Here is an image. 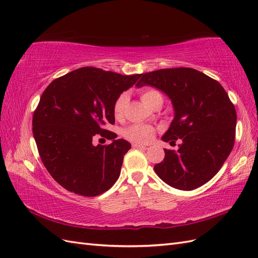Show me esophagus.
<instances>
[{"instance_id": "1", "label": "esophagus", "mask_w": 258, "mask_h": 258, "mask_svg": "<svg viewBox=\"0 0 258 258\" xmlns=\"http://www.w3.org/2000/svg\"><path fill=\"white\" fill-rule=\"evenodd\" d=\"M132 147L134 148H138V150H147V147L142 145V144H138V143H134L132 144Z\"/></svg>"}]
</instances>
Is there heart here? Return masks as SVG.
Segmentation results:
<instances>
[{
  "mask_svg": "<svg viewBox=\"0 0 258 258\" xmlns=\"http://www.w3.org/2000/svg\"><path fill=\"white\" fill-rule=\"evenodd\" d=\"M161 98L160 92L155 90V89H147L142 93V101L148 106L155 99ZM128 95L127 93H121V95L115 100L114 106H113V112L116 118H120L123 114L124 107L128 103ZM154 136V129L151 126H146V124H131L130 127L124 129L123 131V137L130 140L132 142L137 143H147L150 142Z\"/></svg>",
  "mask_w": 258,
  "mask_h": 258,
  "instance_id": "heart-1",
  "label": "heart"
}]
</instances>
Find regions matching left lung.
Masks as SVG:
<instances>
[{
	"mask_svg": "<svg viewBox=\"0 0 258 258\" xmlns=\"http://www.w3.org/2000/svg\"><path fill=\"white\" fill-rule=\"evenodd\" d=\"M143 86L166 93L172 103L174 117L162 141L181 139L177 152L165 148V159L154 166L156 174L174 188H198L218 172L232 150L235 106L220 83L190 68L145 73L137 84Z\"/></svg>",
	"mask_w": 258,
	"mask_h": 258,
	"instance_id": "obj_1",
	"label": "left lung"
}]
</instances>
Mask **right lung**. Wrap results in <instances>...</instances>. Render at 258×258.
I'll use <instances>...</instances> for the list:
<instances>
[{
  "label": "right lung",
  "mask_w": 258,
  "mask_h": 258,
  "mask_svg": "<svg viewBox=\"0 0 258 258\" xmlns=\"http://www.w3.org/2000/svg\"><path fill=\"white\" fill-rule=\"evenodd\" d=\"M142 74L121 75L85 67L52 81L33 115V136L44 166L66 189L93 197L118 179L131 144L104 129L115 122L113 106ZM100 134L113 142L92 144Z\"/></svg>",
  "instance_id": "add662e5"
}]
</instances>
